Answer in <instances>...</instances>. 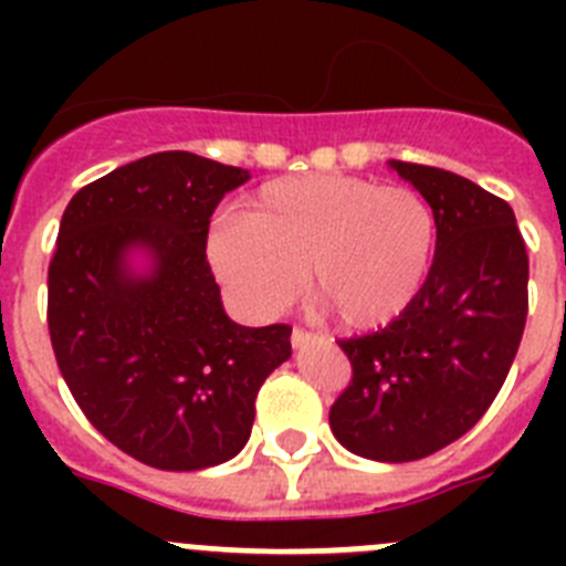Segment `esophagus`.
I'll use <instances>...</instances> for the list:
<instances>
[{"mask_svg":"<svg viewBox=\"0 0 566 566\" xmlns=\"http://www.w3.org/2000/svg\"><path fill=\"white\" fill-rule=\"evenodd\" d=\"M314 334H308V332H303V328H294L292 332V345L294 348H308V345L314 343Z\"/></svg>","mask_w":566,"mask_h":566,"instance_id":"esophagus-1","label":"esophagus"}]
</instances>
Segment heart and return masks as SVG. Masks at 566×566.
Here are the masks:
<instances>
[{"label":"heart","mask_w":566,"mask_h":566,"mask_svg":"<svg viewBox=\"0 0 566 566\" xmlns=\"http://www.w3.org/2000/svg\"><path fill=\"white\" fill-rule=\"evenodd\" d=\"M437 218L417 189L357 175L277 178L252 195L247 218L207 238L214 277L254 317H274L312 283L345 328H379L422 292Z\"/></svg>","instance_id":"b5f03b06"}]
</instances>
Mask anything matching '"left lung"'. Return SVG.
<instances>
[{"label":"left lung","mask_w":566,"mask_h":566,"mask_svg":"<svg viewBox=\"0 0 566 566\" xmlns=\"http://www.w3.org/2000/svg\"><path fill=\"white\" fill-rule=\"evenodd\" d=\"M437 218L422 292L397 319L339 339L352 382L328 424L345 451L413 462L473 428L516 359L527 319V249L502 198L448 169L388 161Z\"/></svg>","instance_id":"obj_1"}]
</instances>
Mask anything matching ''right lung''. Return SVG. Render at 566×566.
<instances>
[{"label": "right lung", "mask_w": 566, "mask_h": 566, "mask_svg": "<svg viewBox=\"0 0 566 566\" xmlns=\"http://www.w3.org/2000/svg\"><path fill=\"white\" fill-rule=\"evenodd\" d=\"M249 169L155 153L78 189L48 272V328L70 394L102 437L158 470L243 451L254 397L292 328L238 326L207 263L209 218Z\"/></svg>", "instance_id": "add662e5"}]
</instances>
